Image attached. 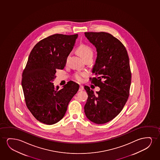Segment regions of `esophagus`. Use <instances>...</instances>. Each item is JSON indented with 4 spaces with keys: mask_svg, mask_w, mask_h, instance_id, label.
<instances>
[{
    "mask_svg": "<svg viewBox=\"0 0 160 160\" xmlns=\"http://www.w3.org/2000/svg\"><path fill=\"white\" fill-rule=\"evenodd\" d=\"M83 87L82 85H80V87H79V91H83Z\"/></svg>",
    "mask_w": 160,
    "mask_h": 160,
    "instance_id": "esophagus-1",
    "label": "esophagus"
}]
</instances>
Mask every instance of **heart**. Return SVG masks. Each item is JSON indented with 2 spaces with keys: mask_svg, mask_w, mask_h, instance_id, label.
I'll return each mask as SVG.
<instances>
[{
  "mask_svg": "<svg viewBox=\"0 0 160 160\" xmlns=\"http://www.w3.org/2000/svg\"><path fill=\"white\" fill-rule=\"evenodd\" d=\"M78 51L83 59L89 56H93V49L91 46L88 45L87 44H80L78 48ZM68 56H67L66 61L68 60ZM86 75V73L85 72H76L74 74V78L77 80V81L81 82L83 81V79Z\"/></svg>",
  "mask_w": 160,
  "mask_h": 160,
  "instance_id": "obj_1",
  "label": "heart"
}]
</instances>
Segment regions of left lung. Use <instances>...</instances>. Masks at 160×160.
I'll use <instances>...</instances> for the list:
<instances>
[{
    "label": "left lung",
    "instance_id": "left-lung-1",
    "mask_svg": "<svg viewBox=\"0 0 160 160\" xmlns=\"http://www.w3.org/2000/svg\"><path fill=\"white\" fill-rule=\"evenodd\" d=\"M86 37L96 48V63L90 78L101 90L94 94L85 86L88 98L84 107L86 116L97 124L112 120L118 115L129 97L131 72L127 50L122 43L106 32H85Z\"/></svg>",
    "mask_w": 160,
    "mask_h": 160
}]
</instances>
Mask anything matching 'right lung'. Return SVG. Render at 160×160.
Returning <instances> with one entry per match:
<instances>
[{
  "mask_svg": "<svg viewBox=\"0 0 160 160\" xmlns=\"http://www.w3.org/2000/svg\"><path fill=\"white\" fill-rule=\"evenodd\" d=\"M78 34H55L34 46L22 73V86L27 107L37 120L52 125L63 118L68 104L79 90L70 81L59 90L52 83L57 69H63Z\"/></svg>",
  "mask_w": 160,
  "mask_h": 160,
  "instance_id": "right-lung-1",
  "label": "right lung"
}]
</instances>
